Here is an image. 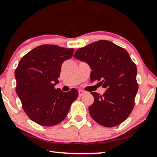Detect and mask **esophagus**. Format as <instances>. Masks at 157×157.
<instances>
[{
    "label": "esophagus",
    "instance_id": "esophagus-1",
    "mask_svg": "<svg viewBox=\"0 0 157 157\" xmlns=\"http://www.w3.org/2000/svg\"><path fill=\"white\" fill-rule=\"evenodd\" d=\"M84 94H85V91H82V90H78V95H79V96H82Z\"/></svg>",
    "mask_w": 157,
    "mask_h": 157
}]
</instances>
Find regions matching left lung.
Returning <instances> with one entry per match:
<instances>
[{
    "label": "left lung",
    "instance_id": "obj_1",
    "mask_svg": "<svg viewBox=\"0 0 157 157\" xmlns=\"http://www.w3.org/2000/svg\"><path fill=\"white\" fill-rule=\"evenodd\" d=\"M75 59L90 66L91 81L97 80L106 89L103 95L91 93L94 101L89 108L94 121L106 127H113L127 119L134 106L138 91L137 69L125 49L113 43L101 40L80 48Z\"/></svg>",
    "mask_w": 157,
    "mask_h": 157
}]
</instances>
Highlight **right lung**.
<instances>
[{"label":"right lung","instance_id":"right-lung-1","mask_svg":"<svg viewBox=\"0 0 157 157\" xmlns=\"http://www.w3.org/2000/svg\"><path fill=\"white\" fill-rule=\"evenodd\" d=\"M74 51V48L42 45L25 55L15 71L16 91L23 110L40 125L51 126L61 122L78 96L76 89L63 92L54 88L59 83L62 63L72 57Z\"/></svg>","mask_w":157,"mask_h":157}]
</instances>
